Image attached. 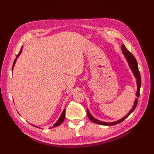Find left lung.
Wrapping results in <instances>:
<instances>
[{"label": "left lung", "instance_id": "1", "mask_svg": "<svg viewBox=\"0 0 154 154\" xmlns=\"http://www.w3.org/2000/svg\"><path fill=\"white\" fill-rule=\"evenodd\" d=\"M122 51H123V53L124 54L126 59L127 60V61L128 62V64H129L130 69H131L132 72H134L135 77H136V79H137V93H136V96L137 97H139V91H140V88H141V75H140V72H139V69H138L137 61H136V58H135V57H134V55L131 53H130V51H128L127 50V49L126 48V47H125L124 44H123L122 45ZM137 102H138V101H137V99L136 98V100H135L133 108L132 109V110H130L129 113L127 116H125V117L123 118L122 119L118 120V122H112V123H105V122H100V121L95 119L94 118H93L92 116H91V114L89 113V111H88V109L87 110V116H88V118H89L90 120L91 121V122H92L93 123H95L96 124L101 125H108V126L114 125H117L118 123H122L123 121H124L126 118H128V116L132 112L135 110V109H136V107L137 105Z\"/></svg>", "mask_w": 154, "mask_h": 154}]
</instances>
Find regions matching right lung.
<instances>
[{"label": "right lung", "instance_id": "add662e5", "mask_svg": "<svg viewBox=\"0 0 154 154\" xmlns=\"http://www.w3.org/2000/svg\"><path fill=\"white\" fill-rule=\"evenodd\" d=\"M22 48H21V49H20V52H19V53H18V54H17V58H18V57H19V55L20 54V53H21V52H22ZM16 60H17V58H15V61H14V63H13V67H12V70H13V67H14V66H15V62H16ZM65 116H66V109H64L63 110V111L62 112V115H61V116H60V118H59V119L58 120V122L56 123L51 128H53V127H58V126H59L60 124H62V123H63V122L64 121V118H65Z\"/></svg>", "mask_w": 154, "mask_h": 154}]
</instances>
